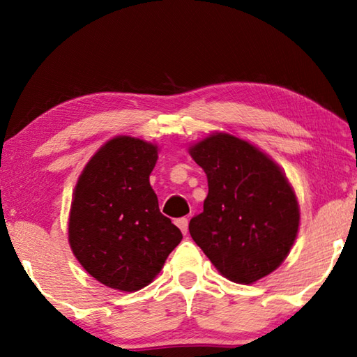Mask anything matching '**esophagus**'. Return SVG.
I'll return each instance as SVG.
<instances>
[{"label": "esophagus", "instance_id": "34e87169", "mask_svg": "<svg viewBox=\"0 0 357 357\" xmlns=\"http://www.w3.org/2000/svg\"><path fill=\"white\" fill-rule=\"evenodd\" d=\"M176 225L179 227L181 231H183V234L189 231V219H187V217H181V219H178Z\"/></svg>", "mask_w": 357, "mask_h": 357}]
</instances>
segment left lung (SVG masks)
I'll use <instances>...</instances> for the list:
<instances>
[{"label": "left lung", "mask_w": 357, "mask_h": 357, "mask_svg": "<svg viewBox=\"0 0 357 357\" xmlns=\"http://www.w3.org/2000/svg\"><path fill=\"white\" fill-rule=\"evenodd\" d=\"M208 178L203 213L189 223L192 239L222 275L253 283L287 258L299 228L291 185L268 155L228 134L190 148Z\"/></svg>", "instance_id": "1"}]
</instances>
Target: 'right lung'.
I'll return each instance as SVG.
<instances>
[{
    "label": "right lung",
    "instance_id": "obj_1",
    "mask_svg": "<svg viewBox=\"0 0 357 357\" xmlns=\"http://www.w3.org/2000/svg\"><path fill=\"white\" fill-rule=\"evenodd\" d=\"M155 162L154 144L116 137L94 154L75 187L72 252L96 280L121 291L146 287L183 239L149 184Z\"/></svg>",
    "mask_w": 357,
    "mask_h": 357
}]
</instances>
